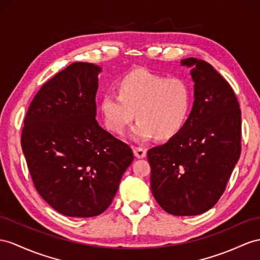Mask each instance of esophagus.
Returning a JSON list of instances; mask_svg holds the SVG:
<instances>
[{
  "instance_id": "esophagus-1",
  "label": "esophagus",
  "mask_w": 260,
  "mask_h": 260,
  "mask_svg": "<svg viewBox=\"0 0 260 260\" xmlns=\"http://www.w3.org/2000/svg\"><path fill=\"white\" fill-rule=\"evenodd\" d=\"M133 151H134V155L137 158H144L146 157V149L142 147H133Z\"/></svg>"
}]
</instances>
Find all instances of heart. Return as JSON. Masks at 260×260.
<instances>
[{"instance_id": "obj_1", "label": "heart", "mask_w": 260, "mask_h": 260, "mask_svg": "<svg viewBox=\"0 0 260 260\" xmlns=\"http://www.w3.org/2000/svg\"><path fill=\"white\" fill-rule=\"evenodd\" d=\"M117 91H108L101 102L104 123L113 133H121L134 118L135 111L138 121L131 131V137L136 141L154 136L169 139L187 122L191 93L181 78L138 70L119 81Z\"/></svg>"}]
</instances>
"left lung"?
I'll return each instance as SVG.
<instances>
[{"label":"left lung","instance_id":"8db88e82","mask_svg":"<svg viewBox=\"0 0 260 260\" xmlns=\"http://www.w3.org/2000/svg\"><path fill=\"white\" fill-rule=\"evenodd\" d=\"M193 67V108L183 128L147 151L150 187L158 204L172 215L204 213L216 204L241 156L242 115L234 91L204 60Z\"/></svg>","mask_w":260,"mask_h":260}]
</instances>
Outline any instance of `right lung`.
<instances>
[{
  "mask_svg": "<svg viewBox=\"0 0 260 260\" xmlns=\"http://www.w3.org/2000/svg\"><path fill=\"white\" fill-rule=\"evenodd\" d=\"M100 67L73 62L46 82L29 105L22 149L38 193L66 216L109 208L134 155L95 119Z\"/></svg>",
  "mask_w": 260,
  "mask_h": 260,
  "instance_id": "add662e5",
  "label": "right lung"
}]
</instances>
